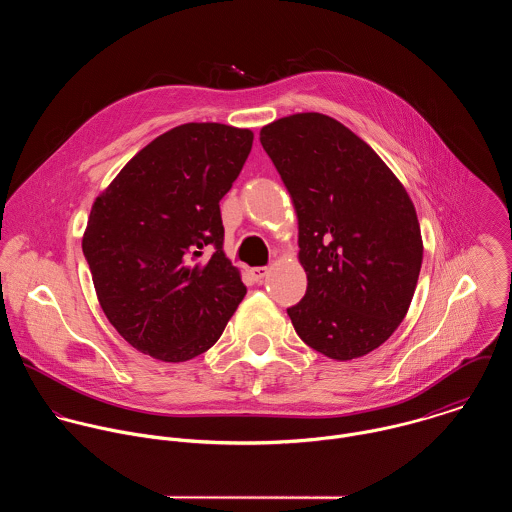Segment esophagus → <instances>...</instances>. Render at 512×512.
Masks as SVG:
<instances>
[{
  "label": "esophagus",
  "instance_id": "34e87169",
  "mask_svg": "<svg viewBox=\"0 0 512 512\" xmlns=\"http://www.w3.org/2000/svg\"><path fill=\"white\" fill-rule=\"evenodd\" d=\"M268 274V268L266 266H256V268H250V276L254 282H262L264 276Z\"/></svg>",
  "mask_w": 512,
  "mask_h": 512
}]
</instances>
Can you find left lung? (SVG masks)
<instances>
[{
	"mask_svg": "<svg viewBox=\"0 0 512 512\" xmlns=\"http://www.w3.org/2000/svg\"><path fill=\"white\" fill-rule=\"evenodd\" d=\"M292 195L307 292L288 309L317 353L351 361L402 323L424 244L412 199L388 165L341 122L303 112L260 130Z\"/></svg>",
	"mask_w": 512,
	"mask_h": 512,
	"instance_id": "1",
	"label": "left lung"
}]
</instances>
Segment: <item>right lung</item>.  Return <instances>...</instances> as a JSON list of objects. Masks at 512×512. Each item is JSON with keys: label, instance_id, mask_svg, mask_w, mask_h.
Instances as JSON below:
<instances>
[{"label": "right lung", "instance_id": "add662e5", "mask_svg": "<svg viewBox=\"0 0 512 512\" xmlns=\"http://www.w3.org/2000/svg\"><path fill=\"white\" fill-rule=\"evenodd\" d=\"M254 134L177 126L138 151L96 197L82 252L102 311L140 353L183 363L209 351L246 295L224 256L220 199ZM207 247L211 257L202 258Z\"/></svg>", "mask_w": 512, "mask_h": 512}]
</instances>
